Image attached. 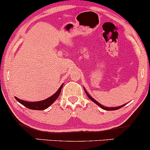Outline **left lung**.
<instances>
[{"mask_svg":"<svg viewBox=\"0 0 150 150\" xmlns=\"http://www.w3.org/2000/svg\"><path fill=\"white\" fill-rule=\"evenodd\" d=\"M85 89V93L86 94H87V97H88L89 99H91V100H92V101H94V103H95V104H97L98 106H100V107L101 108H103V109H104V110H106V111H113V110H117V109H119V108H120L121 107H123V106H124L125 105H123V106H118V107H114V108H109V107H105V106H102V105L101 104H99V102H97V101L95 100V99H93V98L91 97L90 95H89V94H88V93H87V91L85 90V89Z\"/></svg>","mask_w":150,"mask_h":150,"instance_id":"1","label":"left lung"}]
</instances>
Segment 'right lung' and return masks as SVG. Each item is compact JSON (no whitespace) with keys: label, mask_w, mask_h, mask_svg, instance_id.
Here are the masks:
<instances>
[{"label":"right lung","mask_w":150,"mask_h":150,"mask_svg":"<svg viewBox=\"0 0 150 150\" xmlns=\"http://www.w3.org/2000/svg\"><path fill=\"white\" fill-rule=\"evenodd\" d=\"M62 85L60 88L58 89V90L53 94V96H51V97L48 98V99H45V100L40 101H35V102H30V101H25L21 99H18V98L15 97L16 99V100H18L20 104L25 106V107L30 108V109L32 110H44L46 108H47L49 106H51V104L54 102L57 99V98L59 97L60 93L61 92V89L63 87Z\"/></svg>","instance_id":"1"}]
</instances>
